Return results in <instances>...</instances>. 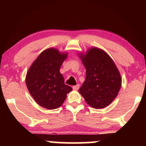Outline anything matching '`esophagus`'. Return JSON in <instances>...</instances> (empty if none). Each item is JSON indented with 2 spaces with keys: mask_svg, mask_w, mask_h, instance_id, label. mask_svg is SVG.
<instances>
[{
  "mask_svg": "<svg viewBox=\"0 0 146 146\" xmlns=\"http://www.w3.org/2000/svg\"><path fill=\"white\" fill-rule=\"evenodd\" d=\"M79 88H80V84H77V85H75V86H73V90H78Z\"/></svg>",
  "mask_w": 146,
  "mask_h": 146,
  "instance_id": "obj_1",
  "label": "esophagus"
}]
</instances>
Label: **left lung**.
<instances>
[{
  "instance_id": "left-lung-1",
  "label": "left lung",
  "mask_w": 146,
  "mask_h": 146,
  "mask_svg": "<svg viewBox=\"0 0 146 146\" xmlns=\"http://www.w3.org/2000/svg\"><path fill=\"white\" fill-rule=\"evenodd\" d=\"M80 58L86 68V79L79 92L91 107L105 108L121 88L119 72L110 57L100 48H90Z\"/></svg>"
}]
</instances>
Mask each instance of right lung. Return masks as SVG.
Wrapping results in <instances>:
<instances>
[{
	"label": "right lung",
	"mask_w": 146,
	"mask_h": 146,
	"mask_svg": "<svg viewBox=\"0 0 146 146\" xmlns=\"http://www.w3.org/2000/svg\"><path fill=\"white\" fill-rule=\"evenodd\" d=\"M67 54L55 48L42 52L27 73L26 84L37 103L47 109H56L63 104L72 88L64 84L60 68Z\"/></svg>",
	"instance_id": "obj_1"
}]
</instances>
